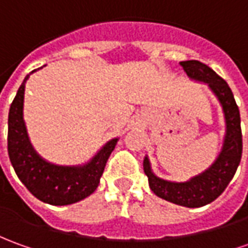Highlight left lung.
I'll use <instances>...</instances> for the list:
<instances>
[{
	"label": "left lung",
	"mask_w": 248,
	"mask_h": 248,
	"mask_svg": "<svg viewBox=\"0 0 248 248\" xmlns=\"http://www.w3.org/2000/svg\"><path fill=\"white\" fill-rule=\"evenodd\" d=\"M181 65L191 80L208 84L223 107L225 137L221 152L208 170L186 182H171L156 176L148 156L144 159V172L149 187L157 197L186 208H201L215 201L236 172L243 151L240 114L228 84L213 69L200 61H183Z\"/></svg>",
	"instance_id": "8db88e82"
}]
</instances>
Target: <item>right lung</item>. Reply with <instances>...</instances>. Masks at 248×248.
<instances>
[{
	"instance_id": "add662e5",
	"label": "right lung",
	"mask_w": 248,
	"mask_h": 248,
	"mask_svg": "<svg viewBox=\"0 0 248 248\" xmlns=\"http://www.w3.org/2000/svg\"><path fill=\"white\" fill-rule=\"evenodd\" d=\"M33 72L36 70H32L31 73ZM30 75L25 76L9 108L8 153L12 166L30 193L42 202L62 206L81 201L99 186L106 163L117 145L118 138L106 142L82 166H57L40 157L30 142L23 118L25 82Z\"/></svg>"
}]
</instances>
